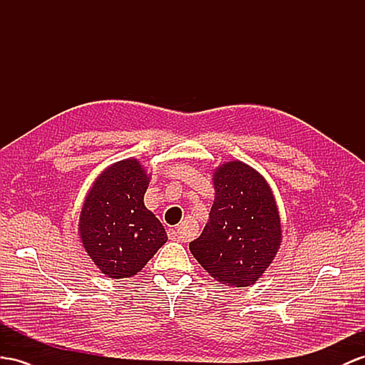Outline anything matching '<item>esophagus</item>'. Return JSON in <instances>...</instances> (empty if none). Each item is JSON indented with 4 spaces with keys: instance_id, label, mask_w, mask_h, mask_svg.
<instances>
[{
    "instance_id": "34e87169",
    "label": "esophagus",
    "mask_w": 365,
    "mask_h": 365,
    "mask_svg": "<svg viewBox=\"0 0 365 365\" xmlns=\"http://www.w3.org/2000/svg\"><path fill=\"white\" fill-rule=\"evenodd\" d=\"M170 237L174 239V240H180V242L188 240V237H186V235H185L183 230H182L180 227H177V228L171 230V231H170Z\"/></svg>"
}]
</instances>
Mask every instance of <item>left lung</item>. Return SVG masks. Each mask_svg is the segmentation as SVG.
<instances>
[{
	"label": "left lung",
	"mask_w": 365,
	"mask_h": 365,
	"mask_svg": "<svg viewBox=\"0 0 365 365\" xmlns=\"http://www.w3.org/2000/svg\"><path fill=\"white\" fill-rule=\"evenodd\" d=\"M214 190L210 222L190 250L216 280L248 287L262 276L280 245L273 192L262 175L242 162L220 166Z\"/></svg>",
	"instance_id": "8db88e82"
}]
</instances>
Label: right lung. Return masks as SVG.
Instances as JSON below:
<instances>
[{
  "instance_id": "right-lung-1",
  "label": "right lung",
  "mask_w": 365,
  "mask_h": 365,
  "mask_svg": "<svg viewBox=\"0 0 365 365\" xmlns=\"http://www.w3.org/2000/svg\"><path fill=\"white\" fill-rule=\"evenodd\" d=\"M148 175L135 158H126L100 174L80 216V237L101 273L130 277L168 240L166 231L146 210Z\"/></svg>"
}]
</instances>
